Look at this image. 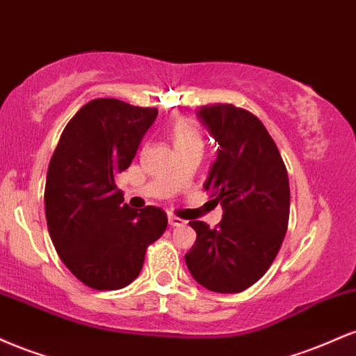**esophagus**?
Wrapping results in <instances>:
<instances>
[{
    "label": "esophagus",
    "instance_id": "esophagus-1",
    "mask_svg": "<svg viewBox=\"0 0 356 356\" xmlns=\"http://www.w3.org/2000/svg\"><path fill=\"white\" fill-rule=\"evenodd\" d=\"M169 224L172 227H177V226H184V224H186V220L181 218H175V216H169Z\"/></svg>",
    "mask_w": 356,
    "mask_h": 356
}]
</instances>
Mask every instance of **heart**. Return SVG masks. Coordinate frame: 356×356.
Masks as SVG:
<instances>
[{
    "instance_id": "b5f03b06",
    "label": "heart",
    "mask_w": 356,
    "mask_h": 356,
    "mask_svg": "<svg viewBox=\"0 0 356 356\" xmlns=\"http://www.w3.org/2000/svg\"><path fill=\"white\" fill-rule=\"evenodd\" d=\"M170 137H172L175 149H181V147H201L202 149V130L194 120L175 122L170 129Z\"/></svg>"
}]
</instances>
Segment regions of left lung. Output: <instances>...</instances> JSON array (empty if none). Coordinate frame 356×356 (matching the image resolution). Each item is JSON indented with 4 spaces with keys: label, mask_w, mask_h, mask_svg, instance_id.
Instances as JSON below:
<instances>
[{
    "label": "left lung",
    "mask_w": 356,
    "mask_h": 356,
    "mask_svg": "<svg viewBox=\"0 0 356 356\" xmlns=\"http://www.w3.org/2000/svg\"><path fill=\"white\" fill-rule=\"evenodd\" d=\"M201 124L218 142L204 189L224 214L197 232L186 254L192 277L216 293H241L263 277L283 244L289 220V181L280 150L256 115L231 104L204 105Z\"/></svg>",
    "instance_id": "left-lung-1"
}]
</instances>
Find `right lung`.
<instances>
[{
    "instance_id": "right-lung-1",
    "label": "right lung",
    "mask_w": 356,
    "mask_h": 356,
    "mask_svg": "<svg viewBox=\"0 0 356 356\" xmlns=\"http://www.w3.org/2000/svg\"><path fill=\"white\" fill-rule=\"evenodd\" d=\"M157 113L95 99L73 115L53 152L44 186L48 232L65 266L88 288L105 291L132 283L147 248L167 227L161 207L132 209L115 186Z\"/></svg>"
}]
</instances>
